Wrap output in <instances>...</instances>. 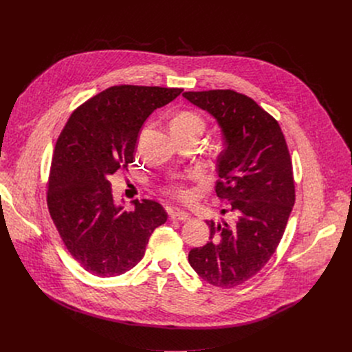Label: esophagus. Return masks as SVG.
<instances>
[{"mask_svg": "<svg viewBox=\"0 0 352 352\" xmlns=\"http://www.w3.org/2000/svg\"><path fill=\"white\" fill-rule=\"evenodd\" d=\"M168 214H170V219L175 220V221H186V220H189V214L185 213V212H181V210H171Z\"/></svg>", "mask_w": 352, "mask_h": 352, "instance_id": "34e87169", "label": "esophagus"}]
</instances>
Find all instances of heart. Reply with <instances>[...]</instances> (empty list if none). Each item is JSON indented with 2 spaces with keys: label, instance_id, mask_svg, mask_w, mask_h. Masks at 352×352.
<instances>
[{
  "label": "heart",
  "instance_id": "heart-1",
  "mask_svg": "<svg viewBox=\"0 0 352 352\" xmlns=\"http://www.w3.org/2000/svg\"><path fill=\"white\" fill-rule=\"evenodd\" d=\"M185 126H196L202 129L204 122L200 120L195 113L190 111H181L178 113L173 121H171V128H185ZM168 192L181 197V199H186L189 196V190L185 189L182 185L179 184H171L168 186Z\"/></svg>",
  "mask_w": 352,
  "mask_h": 352
}]
</instances>
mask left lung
I'll use <instances>...</instances> for the list:
<instances>
[{
    "mask_svg": "<svg viewBox=\"0 0 352 352\" xmlns=\"http://www.w3.org/2000/svg\"><path fill=\"white\" fill-rule=\"evenodd\" d=\"M182 96L221 128L216 193L228 205L221 213L234 216L206 221L209 241L190 249L188 261L209 284L232 288L261 272L283 238L295 202L289 152L278 122L250 97L230 89Z\"/></svg>",
    "mask_w": 352,
    "mask_h": 352,
    "instance_id": "8db88e82",
    "label": "left lung"
}]
</instances>
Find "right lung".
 <instances>
[{
	"label": "right lung",
	"mask_w": 352,
	"mask_h": 352,
	"mask_svg": "<svg viewBox=\"0 0 352 352\" xmlns=\"http://www.w3.org/2000/svg\"><path fill=\"white\" fill-rule=\"evenodd\" d=\"M182 89L111 86L78 107L53 153L47 205L72 258L97 277H116L135 267L150 235L167 221L155 200L116 205L109 178L133 162L139 131L147 117Z\"/></svg>",
	"instance_id": "1"
}]
</instances>
